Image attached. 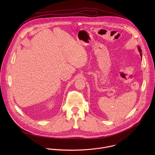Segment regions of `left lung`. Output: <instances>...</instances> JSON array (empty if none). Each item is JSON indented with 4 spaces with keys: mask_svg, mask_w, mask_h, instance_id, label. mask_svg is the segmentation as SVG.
<instances>
[{
    "mask_svg": "<svg viewBox=\"0 0 155 155\" xmlns=\"http://www.w3.org/2000/svg\"><path fill=\"white\" fill-rule=\"evenodd\" d=\"M138 50H139V53H140V56L142 57V50H141L140 47H138Z\"/></svg>",
    "mask_w": 155,
    "mask_h": 155,
    "instance_id": "1",
    "label": "left lung"
}]
</instances>
